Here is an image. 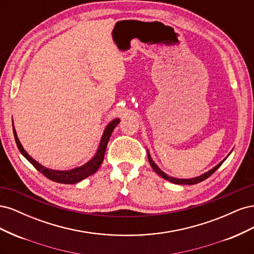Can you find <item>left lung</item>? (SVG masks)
Listing matches in <instances>:
<instances>
[{
  "label": "left lung",
  "instance_id": "8db88e82",
  "mask_svg": "<svg viewBox=\"0 0 254 254\" xmlns=\"http://www.w3.org/2000/svg\"><path fill=\"white\" fill-rule=\"evenodd\" d=\"M147 156H148V161H149V163H150V166L152 167V170L155 171L159 176H161V177H162V178H164L165 180L171 181V182H173V183H175V184H188V186H191V184L199 183V182H201V181L205 180L206 178H209V177H210L214 172H216V171L218 170L219 166H220L222 163H224V162H225V160L228 158V156H227V158H225L224 160H222L220 163H218L216 166L213 167L212 170H210L209 172L204 173V174H203V175H201V176L195 177V178H190V179H178V178H174V177L168 176L167 174H165L164 172L161 171L160 168L157 166V164L152 161V159H151V157H150V153H149V151H148V150H147Z\"/></svg>",
  "mask_w": 254,
  "mask_h": 254
}]
</instances>
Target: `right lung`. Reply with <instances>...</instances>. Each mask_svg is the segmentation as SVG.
Instances as JSON below:
<instances>
[{"label":"right lung","instance_id":"add662e5","mask_svg":"<svg viewBox=\"0 0 254 254\" xmlns=\"http://www.w3.org/2000/svg\"><path fill=\"white\" fill-rule=\"evenodd\" d=\"M119 123H120V119H115L112 122H110L108 125H107L95 156L92 158L89 162H87L86 164L81 165L79 167L73 168V170H70V171L51 170V168H48V167L41 165L40 163H38L37 161H35L32 157H30L25 151V149L23 148V146L21 145V143L18 139L16 129H14L13 125H12V129H13L14 140H16V143H17V146H18L20 152L29 161L30 163L35 166L37 171H39L42 175H44L47 178H49L52 181H55L58 183H64V184H74V183H77V182L83 180L84 178H87V177H89L91 175H93L98 170L99 166L102 165L103 161H104V157H105V151L107 148V144H108V142H109V139H110L113 129L117 127Z\"/></svg>","mask_w":254,"mask_h":254}]
</instances>
